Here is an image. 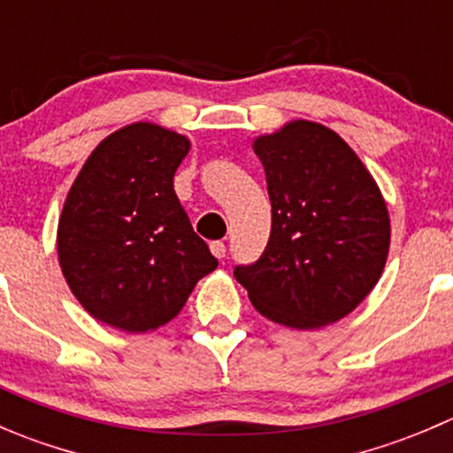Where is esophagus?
<instances>
[{"instance_id": "esophagus-1", "label": "esophagus", "mask_w": 453, "mask_h": 453, "mask_svg": "<svg viewBox=\"0 0 453 453\" xmlns=\"http://www.w3.org/2000/svg\"><path fill=\"white\" fill-rule=\"evenodd\" d=\"M210 252L217 256V258H226L227 248H226V243H223V241H212V243H210Z\"/></svg>"}]
</instances>
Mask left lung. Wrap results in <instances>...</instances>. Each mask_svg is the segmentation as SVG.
I'll return each mask as SVG.
<instances>
[{
  "label": "left lung",
  "instance_id": "8db88e82",
  "mask_svg": "<svg viewBox=\"0 0 453 453\" xmlns=\"http://www.w3.org/2000/svg\"><path fill=\"white\" fill-rule=\"evenodd\" d=\"M267 177L272 232L265 252L236 265L256 311L291 328L337 322L377 285L390 219L377 184L349 144L296 120L254 142Z\"/></svg>",
  "mask_w": 453,
  "mask_h": 453
}]
</instances>
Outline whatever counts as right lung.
I'll return each instance as SVG.
<instances>
[{
	"label": "right lung",
	"instance_id": "add662e5",
	"mask_svg": "<svg viewBox=\"0 0 453 453\" xmlns=\"http://www.w3.org/2000/svg\"><path fill=\"white\" fill-rule=\"evenodd\" d=\"M190 142L138 122L104 138L81 168L58 221V260L96 319L129 333L171 322L219 260L173 186Z\"/></svg>",
	"mask_w": 453,
	"mask_h": 453
}]
</instances>
